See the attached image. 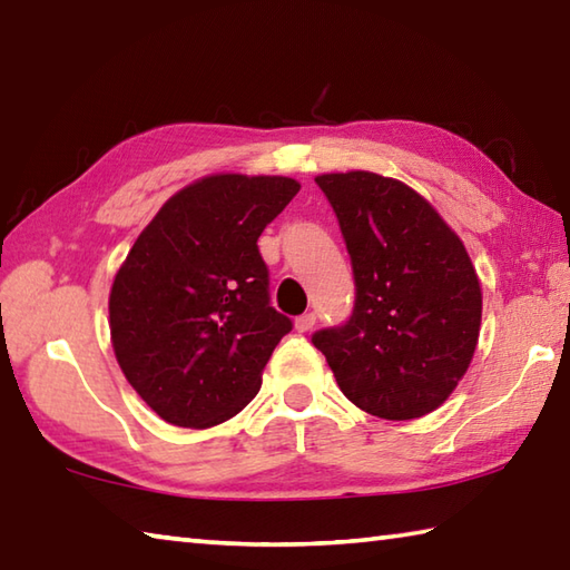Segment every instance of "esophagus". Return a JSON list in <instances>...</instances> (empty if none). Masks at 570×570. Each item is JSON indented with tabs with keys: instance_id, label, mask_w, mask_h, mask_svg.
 Masks as SVG:
<instances>
[{
	"instance_id": "obj_1",
	"label": "esophagus",
	"mask_w": 570,
	"mask_h": 570,
	"mask_svg": "<svg viewBox=\"0 0 570 570\" xmlns=\"http://www.w3.org/2000/svg\"><path fill=\"white\" fill-rule=\"evenodd\" d=\"M316 324V314L308 312V314H302L296 318V331L298 334H306V331H312Z\"/></svg>"
}]
</instances>
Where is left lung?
Listing matches in <instances>:
<instances>
[{
	"mask_svg": "<svg viewBox=\"0 0 570 570\" xmlns=\"http://www.w3.org/2000/svg\"><path fill=\"white\" fill-rule=\"evenodd\" d=\"M354 268L346 324L312 344L338 389L371 416L409 421L439 409L469 368L481 286L465 246L406 184L371 171L321 174Z\"/></svg>",
	"mask_w": 570,
	"mask_h": 570,
	"instance_id": "left-lung-1",
	"label": "left lung"
}]
</instances>
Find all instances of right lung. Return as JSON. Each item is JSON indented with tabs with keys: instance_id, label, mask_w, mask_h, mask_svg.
I'll list each match as a JSON object with an SVG mask.
<instances>
[{
	"instance_id": "right-lung-1",
	"label": "right lung",
	"mask_w": 570,
	"mask_h": 570,
	"mask_svg": "<svg viewBox=\"0 0 570 570\" xmlns=\"http://www.w3.org/2000/svg\"><path fill=\"white\" fill-rule=\"evenodd\" d=\"M288 177L216 174L161 206L114 276L119 366L164 421L209 429L262 389L292 318L268 302L258 236L298 194Z\"/></svg>"
}]
</instances>
